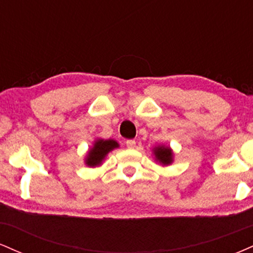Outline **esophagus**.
I'll return each instance as SVG.
<instances>
[{
  "instance_id": "1",
  "label": "esophagus",
  "mask_w": 253,
  "mask_h": 253,
  "mask_svg": "<svg viewBox=\"0 0 253 253\" xmlns=\"http://www.w3.org/2000/svg\"><path fill=\"white\" fill-rule=\"evenodd\" d=\"M126 146L129 147V149H133V147L135 146V140H133V139H128V140H126Z\"/></svg>"
}]
</instances>
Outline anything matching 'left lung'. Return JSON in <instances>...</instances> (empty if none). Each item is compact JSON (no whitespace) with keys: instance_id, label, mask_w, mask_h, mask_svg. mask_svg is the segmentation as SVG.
Here are the masks:
<instances>
[{"instance_id":"1","label":"left lung","mask_w":253,"mask_h":253,"mask_svg":"<svg viewBox=\"0 0 253 253\" xmlns=\"http://www.w3.org/2000/svg\"><path fill=\"white\" fill-rule=\"evenodd\" d=\"M155 155L157 161L161 162L162 164L168 165L172 162V152L169 147H164V146H159L155 149Z\"/></svg>"}]
</instances>
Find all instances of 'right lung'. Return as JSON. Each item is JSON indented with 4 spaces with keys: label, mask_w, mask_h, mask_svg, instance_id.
<instances>
[{
    "label": "right lung",
    "mask_w": 253,
    "mask_h": 253,
    "mask_svg": "<svg viewBox=\"0 0 253 253\" xmlns=\"http://www.w3.org/2000/svg\"><path fill=\"white\" fill-rule=\"evenodd\" d=\"M118 146L119 145L115 140H102V139L97 140L94 147L89 151L88 157H86V164L90 165V167L98 165L109 151H112Z\"/></svg>",
    "instance_id": "1"
}]
</instances>
